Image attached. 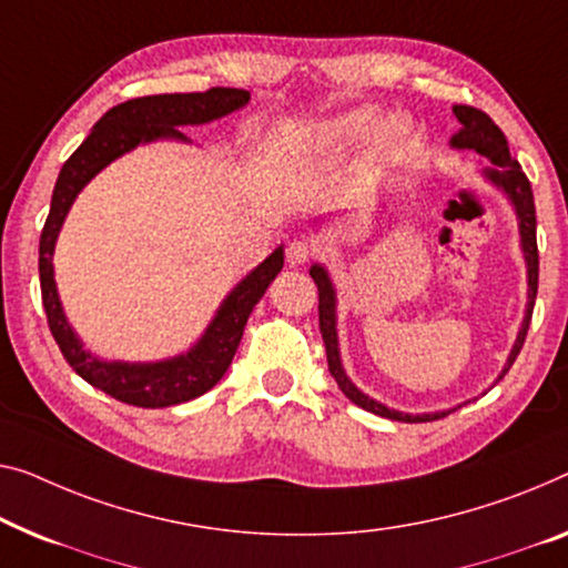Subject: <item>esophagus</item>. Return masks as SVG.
<instances>
[{"label": "esophagus", "mask_w": 568, "mask_h": 568, "mask_svg": "<svg viewBox=\"0 0 568 568\" xmlns=\"http://www.w3.org/2000/svg\"><path fill=\"white\" fill-rule=\"evenodd\" d=\"M313 244L306 240H293L291 244L285 247V257L291 265H306V262L313 257Z\"/></svg>", "instance_id": "obj_1"}]
</instances>
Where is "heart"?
Segmentation results:
<instances>
[{
  "label": "heart",
  "instance_id": "b5f03b06",
  "mask_svg": "<svg viewBox=\"0 0 568 568\" xmlns=\"http://www.w3.org/2000/svg\"><path fill=\"white\" fill-rule=\"evenodd\" d=\"M375 120V109L372 106H357L349 109V112H338L313 124V138L321 142H352L359 140L362 134L367 132ZM408 122L403 116H387V120H379L373 130L369 131V145L377 152H390L400 148L405 140H408Z\"/></svg>",
  "mask_w": 568,
  "mask_h": 568
}]
</instances>
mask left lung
Returning <instances> with one entry per match:
<instances>
[{"label":"left lung","instance_id":"left-lung-1","mask_svg":"<svg viewBox=\"0 0 568 568\" xmlns=\"http://www.w3.org/2000/svg\"><path fill=\"white\" fill-rule=\"evenodd\" d=\"M456 120H459V132L452 138V148L459 150H474L479 152L481 158H487V168L485 173L487 181H493L497 189H500L510 203L515 206V214H518V230H520V247H523V257H526V267H528V303H526V318H523L518 338H515L510 357H507L505 367L500 372V377L495 383L507 375V369L513 367L515 357H518L523 349V342H526L528 326H530V316H532V306H536V293H538V242H536V203H532V189L526 173L520 171V163L515 158H510V148H507V140L500 126H497L485 112L479 109L467 106V104H456L454 106ZM311 277L313 283L318 285V326H321V336H324L326 344V359H328V372L336 379L338 390H342L354 405L365 408L375 416L390 418V420H403V423H426V420H436L448 416L452 410H438V413H420V416H410V413H400V410H390L387 405L372 400L369 395L359 390L357 385L346 377V372L342 367V354H338V336H336V291L332 277H328L324 265H313L311 267ZM456 410V408H454Z\"/></svg>","mask_w":568,"mask_h":568}]
</instances>
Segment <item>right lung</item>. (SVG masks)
Listing matches in <instances>:
<instances>
[{"mask_svg":"<svg viewBox=\"0 0 568 568\" xmlns=\"http://www.w3.org/2000/svg\"><path fill=\"white\" fill-rule=\"evenodd\" d=\"M247 101L250 91L222 87L201 91V94H158L124 101L101 116L89 138L81 142V148L65 160L55 181L50 214L40 234V291L50 334L61 346L63 357L75 369V375L126 405L168 408V405L193 400V397L209 393L224 377L236 346L242 342L244 324H247L252 308L257 306L270 283L283 270V247H277L244 281L236 283L234 291L219 306L216 316L211 318L206 332L185 354L163 362H106L83 349L81 338L68 324L61 298H58L53 275L58 232H61L68 209L83 185L99 171H104L112 160L122 158L124 152L138 145H145V142H189L178 126L222 120L242 109Z\"/></svg>","mask_w":568,"mask_h":568,"instance_id":"1","label":"right lung"}]
</instances>
